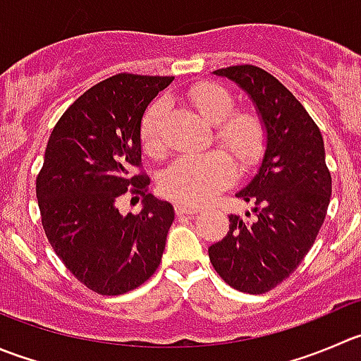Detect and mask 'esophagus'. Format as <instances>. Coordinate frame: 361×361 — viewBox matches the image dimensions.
Wrapping results in <instances>:
<instances>
[{"label":"esophagus","mask_w":361,"mask_h":361,"mask_svg":"<svg viewBox=\"0 0 361 361\" xmlns=\"http://www.w3.org/2000/svg\"><path fill=\"white\" fill-rule=\"evenodd\" d=\"M197 212L199 209L197 208H194V206H185V204H176V215H180V216H183V215H187V216H194V215H197Z\"/></svg>","instance_id":"34e87169"}]
</instances>
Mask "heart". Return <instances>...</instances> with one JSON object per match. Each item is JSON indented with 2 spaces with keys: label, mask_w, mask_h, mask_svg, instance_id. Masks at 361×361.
I'll return each instance as SVG.
<instances>
[{
  "label": "heart",
  "mask_w": 361,
  "mask_h": 361,
  "mask_svg": "<svg viewBox=\"0 0 361 361\" xmlns=\"http://www.w3.org/2000/svg\"><path fill=\"white\" fill-rule=\"evenodd\" d=\"M192 106L208 123L215 125V141L233 155L241 167H250L266 148V127L252 111H234L236 100L220 84L202 82L188 93ZM169 111L166 99H157L146 109L141 121V139L146 152L162 155L166 149L162 135L164 118ZM234 178V166L220 149L195 157L178 159L164 171L160 190L166 197L188 206H199L226 187Z\"/></svg>",
  "instance_id": "heart-1"
}]
</instances>
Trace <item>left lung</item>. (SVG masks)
I'll use <instances>...</instances> for the list:
<instances>
[{"label":"left lung","mask_w":361,"mask_h":361,"mask_svg":"<svg viewBox=\"0 0 361 361\" xmlns=\"http://www.w3.org/2000/svg\"><path fill=\"white\" fill-rule=\"evenodd\" d=\"M213 73L250 97L266 127V149L257 174L236 194L254 204V219L229 215L226 238L208 248L209 261L231 288L262 295L298 268L324 222L331 176L323 135L296 97L266 70L236 65Z\"/></svg>","instance_id":"1"}]
</instances>
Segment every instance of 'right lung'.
<instances>
[{
  "instance_id": "obj_1",
  "label": "right lung",
  "mask_w": 361,
  "mask_h": 361,
  "mask_svg": "<svg viewBox=\"0 0 361 361\" xmlns=\"http://www.w3.org/2000/svg\"><path fill=\"white\" fill-rule=\"evenodd\" d=\"M174 77L118 73L90 87L56 123L37 199L45 236L77 281L116 296L145 284L159 268L174 220L171 202L148 194L141 164L146 107ZM128 191L143 197L139 216H121Z\"/></svg>"
}]
</instances>
